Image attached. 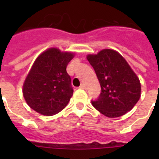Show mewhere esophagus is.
Masks as SVG:
<instances>
[{
    "label": "esophagus",
    "instance_id": "1",
    "mask_svg": "<svg viewBox=\"0 0 159 159\" xmlns=\"http://www.w3.org/2000/svg\"><path fill=\"white\" fill-rule=\"evenodd\" d=\"M80 88H82V89H86V85L84 83H82L81 86H80Z\"/></svg>",
    "mask_w": 159,
    "mask_h": 159
}]
</instances>
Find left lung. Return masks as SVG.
I'll use <instances>...</instances> for the list:
<instances>
[{
    "instance_id": "obj_1",
    "label": "left lung",
    "mask_w": 159,
    "mask_h": 159,
    "mask_svg": "<svg viewBox=\"0 0 159 159\" xmlns=\"http://www.w3.org/2000/svg\"><path fill=\"white\" fill-rule=\"evenodd\" d=\"M94 68L102 91L92 106L104 116L116 118L133 108L140 98L139 80L118 52L103 49L87 57Z\"/></svg>"
}]
</instances>
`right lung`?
I'll return each instance as SVG.
<instances>
[{
  "mask_svg": "<svg viewBox=\"0 0 159 159\" xmlns=\"http://www.w3.org/2000/svg\"><path fill=\"white\" fill-rule=\"evenodd\" d=\"M73 53L49 48L34 62L23 86L26 102L43 116H53L65 108L73 94L67 66Z\"/></svg>",
  "mask_w": 159,
  "mask_h": 159,
  "instance_id": "obj_1",
  "label": "right lung"
}]
</instances>
